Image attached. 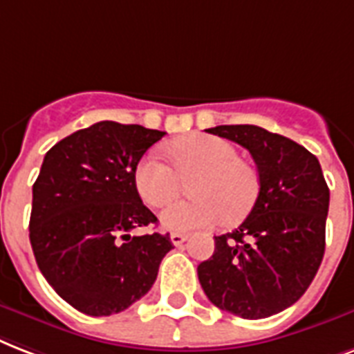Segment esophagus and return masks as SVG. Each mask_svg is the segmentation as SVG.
<instances>
[{
	"label": "esophagus",
	"instance_id": "obj_1",
	"mask_svg": "<svg viewBox=\"0 0 354 354\" xmlns=\"http://www.w3.org/2000/svg\"><path fill=\"white\" fill-rule=\"evenodd\" d=\"M169 240H171V243H174L175 248H180L183 243L188 240V234H180V232H174L171 236H169Z\"/></svg>",
	"mask_w": 354,
	"mask_h": 354
}]
</instances>
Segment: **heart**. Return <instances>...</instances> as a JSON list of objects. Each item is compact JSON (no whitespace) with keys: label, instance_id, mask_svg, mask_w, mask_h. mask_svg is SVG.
Instances as JSON below:
<instances>
[{"label":"heart","instance_id":"b5f03b06","mask_svg":"<svg viewBox=\"0 0 354 354\" xmlns=\"http://www.w3.org/2000/svg\"><path fill=\"white\" fill-rule=\"evenodd\" d=\"M168 162L147 155L134 169V186L149 207H162L179 196L183 180L190 179L194 197L171 203L160 212L168 231L188 232L218 225L227 216L238 221L249 214L260 192L259 171L240 158L231 142L208 134H190L166 147Z\"/></svg>","mask_w":354,"mask_h":354}]
</instances>
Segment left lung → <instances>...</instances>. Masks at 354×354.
<instances>
[{
  "instance_id": "obj_1",
  "label": "left lung",
  "mask_w": 354,
  "mask_h": 354,
  "mask_svg": "<svg viewBox=\"0 0 354 354\" xmlns=\"http://www.w3.org/2000/svg\"><path fill=\"white\" fill-rule=\"evenodd\" d=\"M207 131L251 153L260 192L242 225L214 236V254L197 266L199 282L212 305L234 316L279 314L305 294L325 253L328 186L319 160L257 125Z\"/></svg>"
}]
</instances>
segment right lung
I'll return each instance as SVG.
<instances>
[{"instance_id":"add662e5","label":"right lung","mask_w":354,"mask_h":354,"mask_svg":"<svg viewBox=\"0 0 354 354\" xmlns=\"http://www.w3.org/2000/svg\"><path fill=\"white\" fill-rule=\"evenodd\" d=\"M162 131L97 122L57 142L32 185L29 240L57 294L88 316L125 310L151 290L174 243L131 236L157 223L134 186V169Z\"/></svg>"}]
</instances>
